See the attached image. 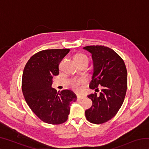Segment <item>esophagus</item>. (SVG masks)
Instances as JSON below:
<instances>
[{
  "label": "esophagus",
  "mask_w": 149,
  "mask_h": 149,
  "mask_svg": "<svg viewBox=\"0 0 149 149\" xmlns=\"http://www.w3.org/2000/svg\"><path fill=\"white\" fill-rule=\"evenodd\" d=\"M77 100H82V99H85V96H83V95H77Z\"/></svg>",
  "instance_id": "esophagus-1"
}]
</instances>
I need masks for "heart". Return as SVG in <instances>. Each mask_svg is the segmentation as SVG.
<instances>
[{"label": "heart", "instance_id": "obj_1", "mask_svg": "<svg viewBox=\"0 0 149 149\" xmlns=\"http://www.w3.org/2000/svg\"><path fill=\"white\" fill-rule=\"evenodd\" d=\"M75 60L77 64H87L89 63V58L86 54L80 53L77 54L75 56ZM86 83V80L85 79H74L71 81L72 87L75 90H78L81 85H84Z\"/></svg>", "mask_w": 149, "mask_h": 149}]
</instances>
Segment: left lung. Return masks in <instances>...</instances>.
Here are the masks:
<instances>
[{"label":"left lung","instance_id":"left-lung-1","mask_svg":"<svg viewBox=\"0 0 149 149\" xmlns=\"http://www.w3.org/2000/svg\"><path fill=\"white\" fill-rule=\"evenodd\" d=\"M84 49L92 54L94 72L89 87L99 92L87 97L93 104L85 110V117L89 122L101 124L114 118L124 100L127 87V74L124 61L110 48L96 45Z\"/></svg>","mask_w":149,"mask_h":149}]
</instances>
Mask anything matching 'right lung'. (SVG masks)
<instances>
[{
	"label": "right lung",
	"mask_w": 149,
	"mask_h": 149,
	"mask_svg": "<svg viewBox=\"0 0 149 149\" xmlns=\"http://www.w3.org/2000/svg\"><path fill=\"white\" fill-rule=\"evenodd\" d=\"M70 49H47L30 58L25 65L22 89L25 100L40 120L50 124L66 122L70 104L77 100L71 90L61 92L51 87L54 75L59 74V64Z\"/></svg>",
	"instance_id": "right-lung-1"
}]
</instances>
